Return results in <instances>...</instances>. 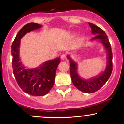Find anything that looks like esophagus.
Returning <instances> with one entry per match:
<instances>
[{
    "mask_svg": "<svg viewBox=\"0 0 124 124\" xmlns=\"http://www.w3.org/2000/svg\"><path fill=\"white\" fill-rule=\"evenodd\" d=\"M66 54H65V53H63L62 54V55H61V59H62V60H64V59H66Z\"/></svg>",
    "mask_w": 124,
    "mask_h": 124,
    "instance_id": "obj_1",
    "label": "esophagus"
}]
</instances>
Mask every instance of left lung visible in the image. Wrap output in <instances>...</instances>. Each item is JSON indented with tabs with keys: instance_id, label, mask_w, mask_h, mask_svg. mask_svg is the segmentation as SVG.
I'll list each match as a JSON object with an SVG mask.
<instances>
[{
	"instance_id": "left-lung-1",
	"label": "left lung",
	"mask_w": 124,
	"mask_h": 124,
	"mask_svg": "<svg viewBox=\"0 0 124 124\" xmlns=\"http://www.w3.org/2000/svg\"><path fill=\"white\" fill-rule=\"evenodd\" d=\"M89 24L90 28H92V34L96 35L94 37L92 38L91 40H99L103 44L107 51V65L104 72L88 80H85L81 78L77 73V63L74 62L69 56L68 55L67 57L70 60V76L74 86L84 93H92L100 89L101 87H103L104 85L107 82L111 75L112 70V54L111 46L108 38L104 31L94 24L91 23H89Z\"/></svg>"
}]
</instances>
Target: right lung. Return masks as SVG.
I'll list each match as a JSON object with an SVG mask.
<instances>
[{
	"label": "right lung",
	"mask_w": 124,
	"mask_h": 124,
	"mask_svg": "<svg viewBox=\"0 0 124 124\" xmlns=\"http://www.w3.org/2000/svg\"><path fill=\"white\" fill-rule=\"evenodd\" d=\"M35 23L25 25L16 37L12 45V67L15 79L25 93L35 96L46 95L55 83L56 70L61 62L60 58L45 62L35 69H27L22 64L19 56L21 38L25 34L41 27Z\"/></svg>",
	"instance_id": "right-lung-1"
}]
</instances>
